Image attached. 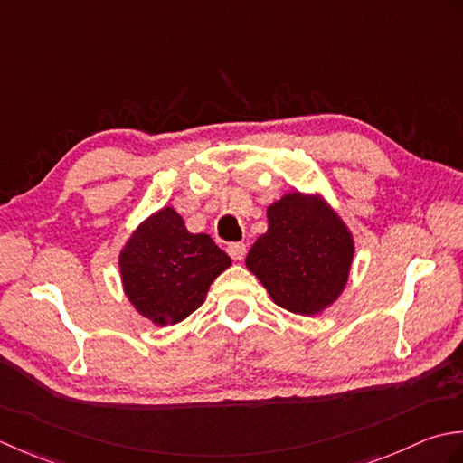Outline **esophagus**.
<instances>
[{
    "label": "esophagus",
    "instance_id": "obj_1",
    "mask_svg": "<svg viewBox=\"0 0 463 463\" xmlns=\"http://www.w3.org/2000/svg\"><path fill=\"white\" fill-rule=\"evenodd\" d=\"M245 251H248V248H245L243 241H233V243H228V253L235 260V261H241L245 258Z\"/></svg>",
    "mask_w": 463,
    "mask_h": 463
}]
</instances>
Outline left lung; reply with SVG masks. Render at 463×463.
Returning a JSON list of instances; mask_svg holds the SVG:
<instances>
[{
	"label": "left lung",
	"mask_w": 463,
	"mask_h": 463,
	"mask_svg": "<svg viewBox=\"0 0 463 463\" xmlns=\"http://www.w3.org/2000/svg\"><path fill=\"white\" fill-rule=\"evenodd\" d=\"M268 232L245 268L273 304L298 316H317L344 294L355 256L354 233L322 194L289 192L268 205Z\"/></svg>",
	"instance_id": "8db88e82"
}]
</instances>
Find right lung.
Here are the masks:
<instances>
[{
  "label": "right lung",
  "mask_w": 463,
  "mask_h": 463,
  "mask_svg": "<svg viewBox=\"0 0 463 463\" xmlns=\"http://www.w3.org/2000/svg\"><path fill=\"white\" fill-rule=\"evenodd\" d=\"M232 266L207 233L187 232L172 205L149 213L119 250L128 301L154 326H175L200 307L213 279Z\"/></svg>",
  "instance_id": "add662e5"
}]
</instances>
